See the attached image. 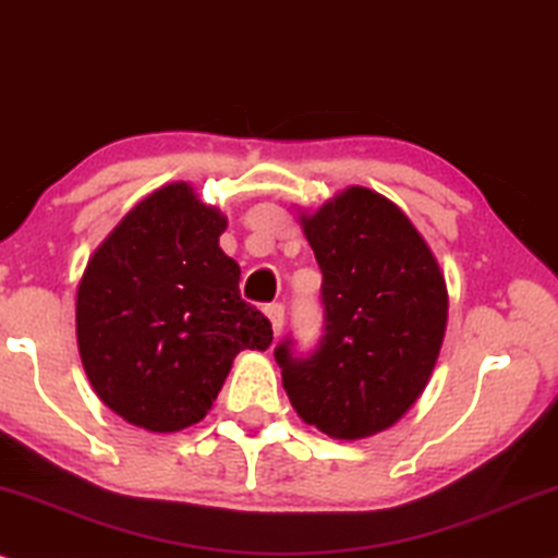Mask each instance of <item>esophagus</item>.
Masks as SVG:
<instances>
[{"instance_id":"1","label":"esophagus","mask_w":558,"mask_h":558,"mask_svg":"<svg viewBox=\"0 0 558 558\" xmlns=\"http://www.w3.org/2000/svg\"><path fill=\"white\" fill-rule=\"evenodd\" d=\"M265 314H267V319H270L272 332L280 335V330H283V319H286L283 304H267L265 306Z\"/></svg>"}]
</instances>
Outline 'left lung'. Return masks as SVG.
I'll list each match as a JSON object with an SVG mask.
<instances>
[{"label":"left lung","instance_id":"8db88e82","mask_svg":"<svg viewBox=\"0 0 558 558\" xmlns=\"http://www.w3.org/2000/svg\"><path fill=\"white\" fill-rule=\"evenodd\" d=\"M322 270L325 335L299 355L275 348L291 405L332 439L385 432L418 400L447 330L439 262L408 215L351 186L301 215Z\"/></svg>","mask_w":558,"mask_h":558}]
</instances>
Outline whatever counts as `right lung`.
<instances>
[{"label":"right lung","instance_id":"obj_1","mask_svg":"<svg viewBox=\"0 0 558 558\" xmlns=\"http://www.w3.org/2000/svg\"><path fill=\"white\" fill-rule=\"evenodd\" d=\"M226 215L190 184L160 186L93 252L77 286V348L113 413L169 434L203 421L239 351H267L272 325L239 293L218 246Z\"/></svg>","mask_w":558,"mask_h":558}]
</instances>
